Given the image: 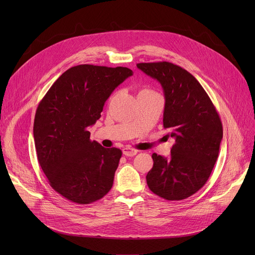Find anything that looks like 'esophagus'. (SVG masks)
<instances>
[{
	"label": "esophagus",
	"mask_w": 255,
	"mask_h": 255,
	"mask_svg": "<svg viewBox=\"0 0 255 255\" xmlns=\"http://www.w3.org/2000/svg\"><path fill=\"white\" fill-rule=\"evenodd\" d=\"M123 154L127 157H132V156H135L137 154V150L135 149H132L130 146H125L123 149Z\"/></svg>",
	"instance_id": "esophagus-1"
}]
</instances>
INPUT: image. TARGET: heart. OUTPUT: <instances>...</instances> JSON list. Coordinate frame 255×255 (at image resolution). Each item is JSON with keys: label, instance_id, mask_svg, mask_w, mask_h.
I'll list each match as a JSON object with an SVG mask.
<instances>
[{"label": "heart", "instance_id": "1", "mask_svg": "<svg viewBox=\"0 0 255 255\" xmlns=\"http://www.w3.org/2000/svg\"><path fill=\"white\" fill-rule=\"evenodd\" d=\"M146 92H153V91H152V90H150V89H142V90H140V92H139V94H140V93H146ZM115 96H116V95H113V96H112V98H111V99H112V100H113V99H114V98H115Z\"/></svg>", "mask_w": 255, "mask_h": 255}]
</instances>
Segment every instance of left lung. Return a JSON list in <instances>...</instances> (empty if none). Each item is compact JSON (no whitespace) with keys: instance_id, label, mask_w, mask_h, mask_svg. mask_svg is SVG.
Returning a JSON list of instances; mask_svg holds the SVG:
<instances>
[{"instance_id":"obj_1","label":"left lung","mask_w":255,"mask_h":255,"mask_svg":"<svg viewBox=\"0 0 255 255\" xmlns=\"http://www.w3.org/2000/svg\"><path fill=\"white\" fill-rule=\"evenodd\" d=\"M136 66L161 85L163 127L175 138L168 157L152 155L146 184L164 199H185L202 188L215 165L223 135L219 115L202 85L182 67L169 62Z\"/></svg>"}]
</instances>
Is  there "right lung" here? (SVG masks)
<instances>
[{"label":"right lung","mask_w":255,"mask_h":255,"mask_svg":"<svg viewBox=\"0 0 255 255\" xmlns=\"http://www.w3.org/2000/svg\"><path fill=\"white\" fill-rule=\"evenodd\" d=\"M132 74L126 67H71L37 107L33 131L39 164L52 188L72 203L92 204L112 189L122 151L92 141L88 130L114 90Z\"/></svg>","instance_id":"1"}]
</instances>
